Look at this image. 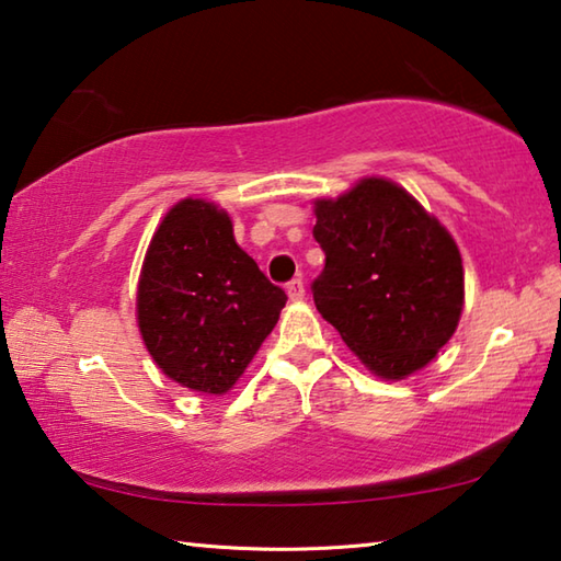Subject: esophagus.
I'll use <instances>...</instances> for the list:
<instances>
[{
  "label": "esophagus",
  "mask_w": 561,
  "mask_h": 561,
  "mask_svg": "<svg viewBox=\"0 0 561 561\" xmlns=\"http://www.w3.org/2000/svg\"><path fill=\"white\" fill-rule=\"evenodd\" d=\"M287 294H289L291 301H301L304 294H307V289H304V282L301 279H291L287 284Z\"/></svg>",
  "instance_id": "obj_1"
}]
</instances>
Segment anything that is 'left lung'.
I'll list each match as a JSON object with an SVG mask.
<instances>
[{
	"label": "left lung",
	"instance_id": "1",
	"mask_svg": "<svg viewBox=\"0 0 561 561\" xmlns=\"http://www.w3.org/2000/svg\"><path fill=\"white\" fill-rule=\"evenodd\" d=\"M325 267L316 309L363 365L402 380L430 363L463 309V264L454 238L402 186L363 179L313 206Z\"/></svg>",
	"mask_w": 561,
	"mask_h": 561
}]
</instances>
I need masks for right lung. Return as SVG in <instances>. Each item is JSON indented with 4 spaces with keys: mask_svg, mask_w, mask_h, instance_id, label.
<instances>
[{
    "mask_svg": "<svg viewBox=\"0 0 561 561\" xmlns=\"http://www.w3.org/2000/svg\"><path fill=\"white\" fill-rule=\"evenodd\" d=\"M284 304V289L232 238L226 210L183 198L167 213L137 289L141 339L167 378L196 392H228Z\"/></svg>",
    "mask_w": 561,
    "mask_h": 561,
    "instance_id": "obj_1",
    "label": "right lung"
}]
</instances>
